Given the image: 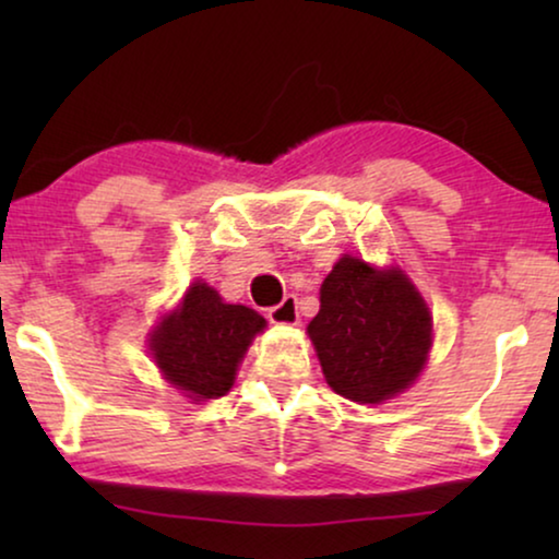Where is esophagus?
<instances>
[{
	"instance_id": "esophagus-1",
	"label": "esophagus",
	"mask_w": 559,
	"mask_h": 559,
	"mask_svg": "<svg viewBox=\"0 0 559 559\" xmlns=\"http://www.w3.org/2000/svg\"><path fill=\"white\" fill-rule=\"evenodd\" d=\"M266 318H270L274 325H297V320H300V312H297V297L287 295L280 305L270 308Z\"/></svg>"
}]
</instances>
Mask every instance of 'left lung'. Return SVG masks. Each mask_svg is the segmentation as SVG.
<instances>
[{
  "label": "left lung",
  "instance_id": "obj_1",
  "mask_svg": "<svg viewBox=\"0 0 559 559\" xmlns=\"http://www.w3.org/2000/svg\"><path fill=\"white\" fill-rule=\"evenodd\" d=\"M308 335L335 394L381 404L409 389L425 369L432 316L402 270H377L343 254L320 287Z\"/></svg>",
  "mask_w": 559,
  "mask_h": 559
}]
</instances>
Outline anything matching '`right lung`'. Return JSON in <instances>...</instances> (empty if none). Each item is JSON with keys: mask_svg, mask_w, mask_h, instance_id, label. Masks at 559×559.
Instances as JSON below:
<instances>
[{"mask_svg": "<svg viewBox=\"0 0 559 559\" xmlns=\"http://www.w3.org/2000/svg\"><path fill=\"white\" fill-rule=\"evenodd\" d=\"M264 328L266 320L257 310L224 302L198 280L150 333V350L167 384L188 400H218L234 386L251 338Z\"/></svg>", "mask_w": 559, "mask_h": 559, "instance_id": "right-lung-1", "label": "right lung"}]
</instances>
